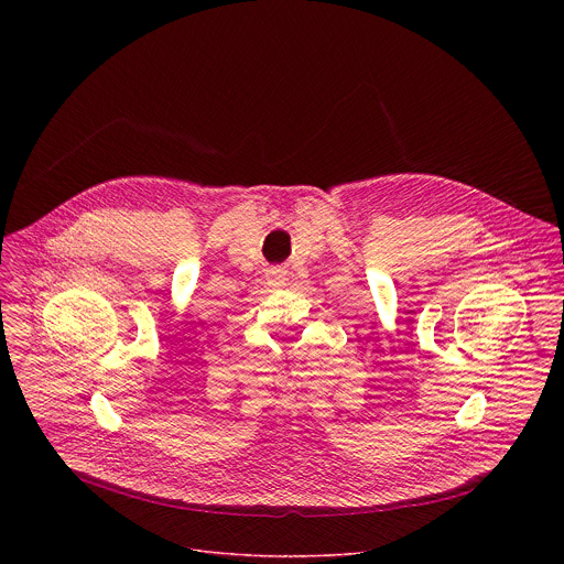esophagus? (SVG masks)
I'll return each mask as SVG.
<instances>
[{
    "label": "esophagus",
    "mask_w": 564,
    "mask_h": 564,
    "mask_svg": "<svg viewBox=\"0 0 564 564\" xmlns=\"http://www.w3.org/2000/svg\"><path fill=\"white\" fill-rule=\"evenodd\" d=\"M268 283H270L272 288H283V285H288L285 270H283V268H272V270H268Z\"/></svg>",
    "instance_id": "1"
}]
</instances>
